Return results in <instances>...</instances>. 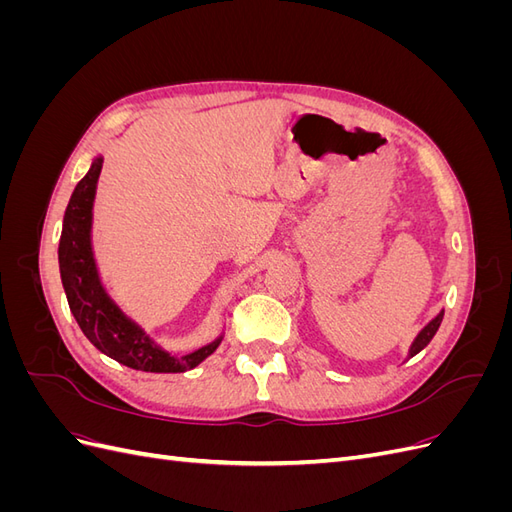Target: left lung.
I'll use <instances>...</instances> for the list:
<instances>
[{"label":"left lung","instance_id":"1","mask_svg":"<svg viewBox=\"0 0 512 512\" xmlns=\"http://www.w3.org/2000/svg\"><path fill=\"white\" fill-rule=\"evenodd\" d=\"M442 318H444V312H440L436 318H433L427 327L416 335V339L412 342V346H410V356H414V354H418L421 352L431 339H433V335H436V331H438V327H440V322H442Z\"/></svg>","mask_w":512,"mask_h":512}]
</instances>
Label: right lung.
Instances as JSON below:
<instances>
[{
  "instance_id": "add662e5",
  "label": "right lung",
  "mask_w": 512,
  "mask_h": 512,
  "mask_svg": "<svg viewBox=\"0 0 512 512\" xmlns=\"http://www.w3.org/2000/svg\"><path fill=\"white\" fill-rule=\"evenodd\" d=\"M102 156L91 162L89 173L76 183L64 215L59 239V273L70 312L85 337L117 363L153 374H181L203 363L220 346L222 337L190 354L173 356L162 350L108 297L91 252V220H94L96 185Z\"/></svg>"
}]
</instances>
